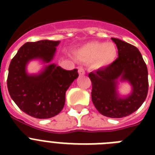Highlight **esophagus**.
<instances>
[{
    "instance_id": "obj_1",
    "label": "esophagus",
    "mask_w": 155,
    "mask_h": 155,
    "mask_svg": "<svg viewBox=\"0 0 155 155\" xmlns=\"http://www.w3.org/2000/svg\"><path fill=\"white\" fill-rule=\"evenodd\" d=\"M78 72H79V75H84L85 74L84 68H82V67H80L78 68Z\"/></svg>"
}]
</instances>
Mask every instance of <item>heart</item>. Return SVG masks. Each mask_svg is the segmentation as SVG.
I'll list each match as a JSON object with an SVG mask.
<instances>
[{
	"instance_id": "obj_1",
	"label": "heart",
	"mask_w": 155,
	"mask_h": 155,
	"mask_svg": "<svg viewBox=\"0 0 155 155\" xmlns=\"http://www.w3.org/2000/svg\"><path fill=\"white\" fill-rule=\"evenodd\" d=\"M76 58L85 63H94L96 68L108 67L115 61L117 49L112 42H91L79 49Z\"/></svg>"
}]
</instances>
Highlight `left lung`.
Returning a JSON list of instances; mask_svg holds the SVG:
<instances>
[{"instance_id": "left-lung-1", "label": "left lung", "mask_w": 155, "mask_h": 155, "mask_svg": "<svg viewBox=\"0 0 155 155\" xmlns=\"http://www.w3.org/2000/svg\"><path fill=\"white\" fill-rule=\"evenodd\" d=\"M118 50V57L112 64L90 72L92 101L98 112L111 118L130 115L141 107L148 93V71L137 47L112 38ZM128 81L132 86L131 94L121 98L118 96V80Z\"/></svg>"}]
</instances>
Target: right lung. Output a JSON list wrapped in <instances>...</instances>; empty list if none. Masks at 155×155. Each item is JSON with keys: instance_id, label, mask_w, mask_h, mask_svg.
Listing matches in <instances>:
<instances>
[{"instance_id": "right-lung-1", "label": "right lung", "mask_w": 155, "mask_h": 155, "mask_svg": "<svg viewBox=\"0 0 155 155\" xmlns=\"http://www.w3.org/2000/svg\"><path fill=\"white\" fill-rule=\"evenodd\" d=\"M59 42L50 40L26 42L9 64L7 79L9 95L21 110L33 117L47 119L60 113L67 90L79 76L77 69L64 70L54 63L46 66L38 75L26 72V65L32 59L50 63Z\"/></svg>"}]
</instances>
